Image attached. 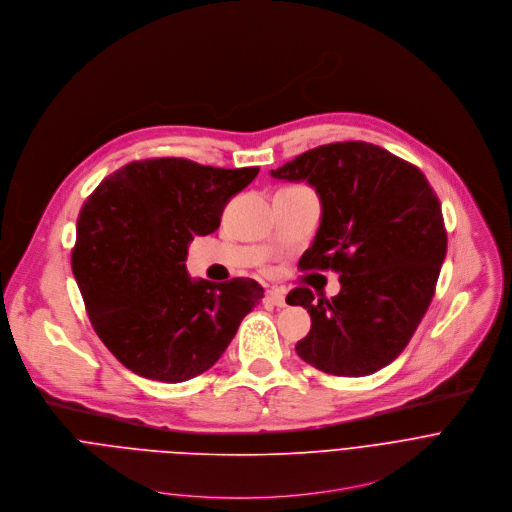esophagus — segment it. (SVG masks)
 Returning a JSON list of instances; mask_svg holds the SVG:
<instances>
[{"mask_svg":"<svg viewBox=\"0 0 512 512\" xmlns=\"http://www.w3.org/2000/svg\"><path fill=\"white\" fill-rule=\"evenodd\" d=\"M264 304H272V306H284L286 304V294L282 290H266L264 294Z\"/></svg>","mask_w":512,"mask_h":512,"instance_id":"esophagus-1","label":"esophagus"}]
</instances>
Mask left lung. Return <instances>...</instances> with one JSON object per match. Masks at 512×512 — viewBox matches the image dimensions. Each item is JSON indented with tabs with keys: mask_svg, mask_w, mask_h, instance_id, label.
<instances>
[{
	"mask_svg": "<svg viewBox=\"0 0 512 512\" xmlns=\"http://www.w3.org/2000/svg\"><path fill=\"white\" fill-rule=\"evenodd\" d=\"M270 173L317 189L323 220L298 268L333 270L341 282L331 300L315 302L309 286L288 292L311 315L298 357L341 377L379 371L410 343L436 292L448 248L436 191L420 167L365 141L319 145Z\"/></svg>",
	"mask_w": 512,
	"mask_h": 512,
	"instance_id": "1",
	"label": "left lung"
}]
</instances>
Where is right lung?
<instances>
[{"label": "right lung", "instance_id": "1", "mask_svg": "<svg viewBox=\"0 0 512 512\" xmlns=\"http://www.w3.org/2000/svg\"><path fill=\"white\" fill-rule=\"evenodd\" d=\"M258 171L143 159L84 201L72 272L98 339L133 373L179 383L208 371L264 296L252 278L214 284L185 272L187 244L220 228L226 203Z\"/></svg>", "mask_w": 512, "mask_h": 512}]
</instances>
